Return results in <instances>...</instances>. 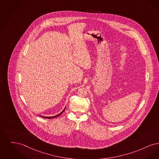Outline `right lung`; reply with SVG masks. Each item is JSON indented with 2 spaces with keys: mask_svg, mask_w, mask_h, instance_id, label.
Masks as SVG:
<instances>
[{
  "mask_svg": "<svg viewBox=\"0 0 159 159\" xmlns=\"http://www.w3.org/2000/svg\"><path fill=\"white\" fill-rule=\"evenodd\" d=\"M65 108H66V107L64 108V109L63 110V111L60 113H59V114H57V115H56L55 116H41V115H39L40 116H42V117H44V118H46V119H52V118H54V117H57L58 116H59L60 115H61L62 113L64 111H65Z\"/></svg>",
  "mask_w": 159,
  "mask_h": 159,
  "instance_id": "1",
  "label": "right lung"
}]
</instances>
